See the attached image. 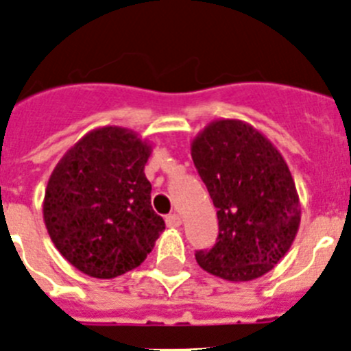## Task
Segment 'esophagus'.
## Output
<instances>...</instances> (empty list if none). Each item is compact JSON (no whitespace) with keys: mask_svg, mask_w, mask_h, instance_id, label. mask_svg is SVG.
<instances>
[{"mask_svg":"<svg viewBox=\"0 0 351 351\" xmlns=\"http://www.w3.org/2000/svg\"><path fill=\"white\" fill-rule=\"evenodd\" d=\"M166 226H168L169 229H176V227L182 226V219H180L176 213L168 215V217H166Z\"/></svg>","mask_w":351,"mask_h":351,"instance_id":"1","label":"esophagus"}]
</instances>
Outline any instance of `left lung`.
I'll list each match as a JSON object with an SVG mask.
<instances>
[{"instance_id":"8db88e82","label":"left lung","mask_w":351,"mask_h":351,"mask_svg":"<svg viewBox=\"0 0 351 351\" xmlns=\"http://www.w3.org/2000/svg\"><path fill=\"white\" fill-rule=\"evenodd\" d=\"M191 154L219 219L217 243L195 254L197 264L227 282L269 273L301 223L298 189L280 150L248 122L219 119L195 134Z\"/></svg>"}]
</instances>
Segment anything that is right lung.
I'll return each instance as SVG.
<instances>
[{"label": "right lung", "instance_id": "1", "mask_svg": "<svg viewBox=\"0 0 351 351\" xmlns=\"http://www.w3.org/2000/svg\"><path fill=\"white\" fill-rule=\"evenodd\" d=\"M152 145L119 125L89 131L61 157L43 197V222L62 257L110 280L147 258L166 229L152 210L145 164Z\"/></svg>", "mask_w": 351, "mask_h": 351}]
</instances>
